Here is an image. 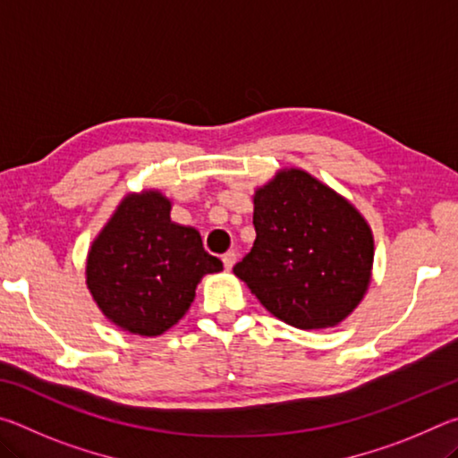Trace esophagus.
<instances>
[{"instance_id":"obj_1","label":"esophagus","mask_w":458,"mask_h":458,"mask_svg":"<svg viewBox=\"0 0 458 458\" xmlns=\"http://www.w3.org/2000/svg\"><path fill=\"white\" fill-rule=\"evenodd\" d=\"M222 262H224V267H226V268L230 270L232 265H234V262H236V252H234V250L224 252V254H222Z\"/></svg>"}]
</instances>
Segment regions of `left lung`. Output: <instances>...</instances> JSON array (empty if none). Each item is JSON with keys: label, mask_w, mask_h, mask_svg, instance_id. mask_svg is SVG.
<instances>
[{"label": "left lung", "mask_w": 458, "mask_h": 458, "mask_svg": "<svg viewBox=\"0 0 458 458\" xmlns=\"http://www.w3.org/2000/svg\"><path fill=\"white\" fill-rule=\"evenodd\" d=\"M250 252L234 265L267 311L299 329L333 327L366 293L374 238L350 201L301 169L254 193Z\"/></svg>", "instance_id": "left-lung-1"}]
</instances>
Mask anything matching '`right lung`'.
I'll return each instance as SVG.
<instances>
[{
    "label": "right lung",
    "mask_w": 458,
    "mask_h": 458,
    "mask_svg": "<svg viewBox=\"0 0 458 458\" xmlns=\"http://www.w3.org/2000/svg\"><path fill=\"white\" fill-rule=\"evenodd\" d=\"M159 191L121 201L87 260V284L100 311L121 329L161 335L188 311L199 278L222 270L199 232L169 220Z\"/></svg>",
    "instance_id": "right-lung-1"
}]
</instances>
